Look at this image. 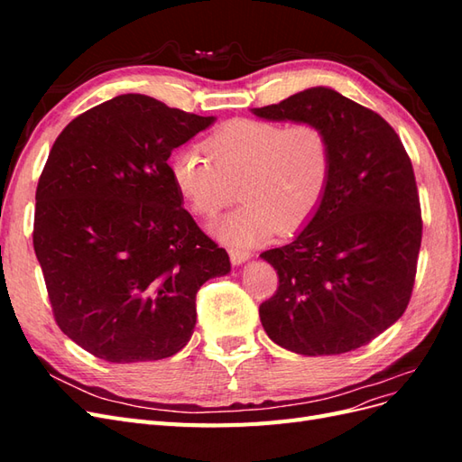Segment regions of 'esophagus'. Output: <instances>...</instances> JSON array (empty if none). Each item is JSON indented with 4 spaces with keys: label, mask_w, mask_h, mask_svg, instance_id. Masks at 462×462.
<instances>
[{
    "label": "esophagus",
    "mask_w": 462,
    "mask_h": 462,
    "mask_svg": "<svg viewBox=\"0 0 462 462\" xmlns=\"http://www.w3.org/2000/svg\"><path fill=\"white\" fill-rule=\"evenodd\" d=\"M229 258L233 265H241L250 258L248 250H241V248H229Z\"/></svg>",
    "instance_id": "esophagus-1"
}]
</instances>
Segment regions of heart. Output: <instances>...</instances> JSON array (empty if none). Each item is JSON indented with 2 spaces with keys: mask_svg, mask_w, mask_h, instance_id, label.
Here are the masks:
<instances>
[{
  "mask_svg": "<svg viewBox=\"0 0 462 462\" xmlns=\"http://www.w3.org/2000/svg\"><path fill=\"white\" fill-rule=\"evenodd\" d=\"M209 160L197 146L177 150L170 175L200 217H214L235 199L243 206L214 227L223 241L250 245L273 231L292 235L324 202L333 175V144L312 121L233 119L206 138Z\"/></svg>",
  "mask_w": 462,
  "mask_h": 462,
  "instance_id": "1",
  "label": "heart"
}]
</instances>
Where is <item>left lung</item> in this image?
<instances>
[{"instance_id": "1", "label": "left lung", "mask_w": 462, "mask_h": 462, "mask_svg": "<svg viewBox=\"0 0 462 462\" xmlns=\"http://www.w3.org/2000/svg\"><path fill=\"white\" fill-rule=\"evenodd\" d=\"M268 121H312L333 144L324 202L289 245L260 254L277 275L260 304L268 337L297 355H343L407 310L422 241L412 163L375 111L326 87L254 107Z\"/></svg>"}]
</instances>
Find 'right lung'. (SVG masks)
<instances>
[{
	"label": "right lung",
	"instance_id": "obj_1",
	"mask_svg": "<svg viewBox=\"0 0 462 462\" xmlns=\"http://www.w3.org/2000/svg\"><path fill=\"white\" fill-rule=\"evenodd\" d=\"M216 117L121 94L75 117L36 189L34 253L60 329L107 362L173 356L197 292L231 272L226 248L180 206L171 152Z\"/></svg>",
	"mask_w": 462,
	"mask_h": 462
}]
</instances>
